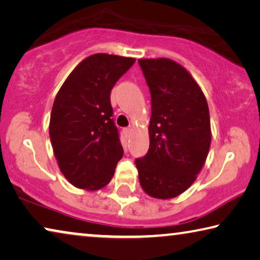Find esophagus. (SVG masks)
I'll use <instances>...</instances> for the list:
<instances>
[{
    "label": "esophagus",
    "instance_id": "obj_1",
    "mask_svg": "<svg viewBox=\"0 0 260 260\" xmlns=\"http://www.w3.org/2000/svg\"><path fill=\"white\" fill-rule=\"evenodd\" d=\"M123 133H125V135H126L127 138H129V135L132 133V129L129 128V127H128V128H125V129H123Z\"/></svg>",
    "mask_w": 260,
    "mask_h": 260
}]
</instances>
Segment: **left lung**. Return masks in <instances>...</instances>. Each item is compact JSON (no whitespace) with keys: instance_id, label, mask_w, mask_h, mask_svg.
Returning <instances> with one entry per match:
<instances>
[{"instance_id":"obj_1","label":"left lung","mask_w":260,"mask_h":260,"mask_svg":"<svg viewBox=\"0 0 260 260\" xmlns=\"http://www.w3.org/2000/svg\"><path fill=\"white\" fill-rule=\"evenodd\" d=\"M149 86V149L135 159L147 194L171 199L197 179L211 147V119L204 92L186 69L174 60L140 59Z\"/></svg>"}]
</instances>
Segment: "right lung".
<instances>
[{
	"mask_svg": "<svg viewBox=\"0 0 260 260\" xmlns=\"http://www.w3.org/2000/svg\"><path fill=\"white\" fill-rule=\"evenodd\" d=\"M135 59L105 53L90 55L57 92L49 120V138L62 175L75 187L106 186L123 149L113 121L111 90Z\"/></svg>",
	"mask_w": 260,
	"mask_h": 260,
	"instance_id": "add662e5",
	"label": "right lung"
}]
</instances>
